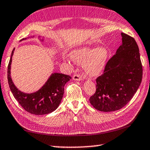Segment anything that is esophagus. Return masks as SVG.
Listing matches in <instances>:
<instances>
[{
    "instance_id": "esophagus-1",
    "label": "esophagus",
    "mask_w": 150,
    "mask_h": 150,
    "mask_svg": "<svg viewBox=\"0 0 150 150\" xmlns=\"http://www.w3.org/2000/svg\"><path fill=\"white\" fill-rule=\"evenodd\" d=\"M73 79L75 81H80L82 79V77H81V76L79 74V73H76V74L73 75Z\"/></svg>"
}]
</instances>
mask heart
<instances>
[{
  "instance_id": "heart-1",
  "label": "heart",
  "mask_w": 150,
  "mask_h": 150,
  "mask_svg": "<svg viewBox=\"0 0 150 150\" xmlns=\"http://www.w3.org/2000/svg\"><path fill=\"white\" fill-rule=\"evenodd\" d=\"M71 59L75 62L83 65L85 73L89 76H97L103 71L109 57L108 49L103 47L98 48H83L73 51Z\"/></svg>"
}]
</instances>
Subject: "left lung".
<instances>
[{
	"instance_id": "obj_1",
	"label": "left lung",
	"mask_w": 150,
	"mask_h": 150,
	"mask_svg": "<svg viewBox=\"0 0 150 150\" xmlns=\"http://www.w3.org/2000/svg\"><path fill=\"white\" fill-rule=\"evenodd\" d=\"M122 36V44L96 79V91L89 98L92 106L99 111L122 109L141 84L143 68L138 45L134 37L123 33Z\"/></svg>"
}]
</instances>
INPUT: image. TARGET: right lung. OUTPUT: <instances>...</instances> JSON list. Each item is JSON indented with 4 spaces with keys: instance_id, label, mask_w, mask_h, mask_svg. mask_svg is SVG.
<instances>
[{
    "instance_id": "1",
    "label": "right lung",
    "mask_w": 150,
    "mask_h": 150,
    "mask_svg": "<svg viewBox=\"0 0 150 150\" xmlns=\"http://www.w3.org/2000/svg\"><path fill=\"white\" fill-rule=\"evenodd\" d=\"M14 49L9 61L7 77L9 87L16 100L27 112L35 115L48 114L58 108L64 93V86L71 79L69 75L53 73L41 89L33 93L21 92L14 85L11 77V65Z\"/></svg>"
}]
</instances>
